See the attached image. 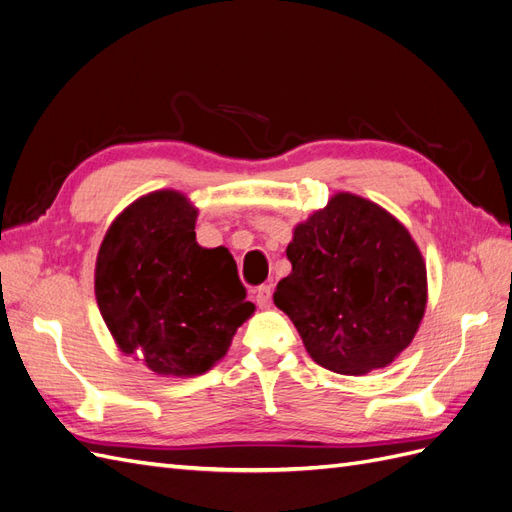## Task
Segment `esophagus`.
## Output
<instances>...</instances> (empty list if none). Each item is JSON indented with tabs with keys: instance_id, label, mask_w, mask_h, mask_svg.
Returning a JSON list of instances; mask_svg holds the SVG:
<instances>
[{
	"instance_id": "1",
	"label": "esophagus",
	"mask_w": 512,
	"mask_h": 512,
	"mask_svg": "<svg viewBox=\"0 0 512 512\" xmlns=\"http://www.w3.org/2000/svg\"><path fill=\"white\" fill-rule=\"evenodd\" d=\"M271 297H273L271 286H258L256 288V303H258V307L269 309L271 307Z\"/></svg>"
}]
</instances>
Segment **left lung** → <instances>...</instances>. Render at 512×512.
I'll use <instances>...</instances> for the list:
<instances>
[{"instance_id":"1","label":"left lung","mask_w":512,"mask_h":512,"mask_svg":"<svg viewBox=\"0 0 512 512\" xmlns=\"http://www.w3.org/2000/svg\"><path fill=\"white\" fill-rule=\"evenodd\" d=\"M286 256L292 271L273 301L318 365L363 376L410 346L427 305V269L389 211L339 192L294 228Z\"/></svg>"}]
</instances>
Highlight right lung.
Returning <instances> with one entry per match:
<instances>
[{
    "mask_svg": "<svg viewBox=\"0 0 512 512\" xmlns=\"http://www.w3.org/2000/svg\"><path fill=\"white\" fill-rule=\"evenodd\" d=\"M196 207L175 190L119 213L96 260V299L121 352L160 376L205 374L254 314L226 247L196 243Z\"/></svg>",
    "mask_w": 512,
    "mask_h": 512,
    "instance_id": "add662e5",
    "label": "right lung"
}]
</instances>
